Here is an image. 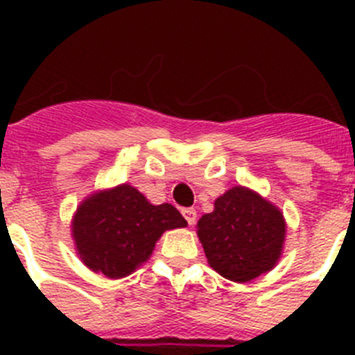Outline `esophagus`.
Here are the masks:
<instances>
[{"label": "esophagus", "mask_w": 355, "mask_h": 355, "mask_svg": "<svg viewBox=\"0 0 355 355\" xmlns=\"http://www.w3.org/2000/svg\"><path fill=\"white\" fill-rule=\"evenodd\" d=\"M183 216L187 218L188 225H193V224H196V220H197V211L193 208H184L183 209Z\"/></svg>", "instance_id": "obj_1"}]
</instances>
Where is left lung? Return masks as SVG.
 <instances>
[{"mask_svg": "<svg viewBox=\"0 0 355 355\" xmlns=\"http://www.w3.org/2000/svg\"><path fill=\"white\" fill-rule=\"evenodd\" d=\"M206 259L234 283L270 272L283 256L286 220L270 200L247 187H233L215 199V208L197 222Z\"/></svg>", "mask_w": 355, "mask_h": 355, "instance_id": "obj_1", "label": "left lung"}]
</instances>
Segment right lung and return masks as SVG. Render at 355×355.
Returning <instances> with one entry per match:
<instances>
[{
    "mask_svg": "<svg viewBox=\"0 0 355 355\" xmlns=\"http://www.w3.org/2000/svg\"><path fill=\"white\" fill-rule=\"evenodd\" d=\"M187 227L172 205H150L128 183L90 193L72 216L76 254L87 268L108 279L133 274L150 258L168 229Z\"/></svg>",
    "mask_w": 355,
    "mask_h": 355,
    "instance_id": "1",
    "label": "right lung"
}]
</instances>
